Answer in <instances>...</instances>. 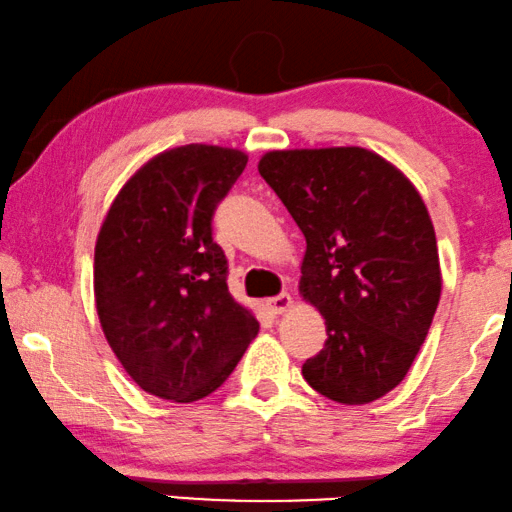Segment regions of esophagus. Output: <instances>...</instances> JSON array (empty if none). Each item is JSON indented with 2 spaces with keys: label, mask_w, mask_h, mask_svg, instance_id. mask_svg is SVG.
<instances>
[{
  "label": "esophagus",
  "mask_w": 512,
  "mask_h": 512,
  "mask_svg": "<svg viewBox=\"0 0 512 512\" xmlns=\"http://www.w3.org/2000/svg\"><path fill=\"white\" fill-rule=\"evenodd\" d=\"M266 306H269V311L273 315H280V313H285L287 308L292 306V297L287 292H283V294H278V297H273V299L266 301Z\"/></svg>",
  "instance_id": "esophagus-1"
}]
</instances>
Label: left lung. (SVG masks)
<instances>
[{
  "label": "left lung",
  "mask_w": 512,
  "mask_h": 512,
  "mask_svg": "<svg viewBox=\"0 0 512 512\" xmlns=\"http://www.w3.org/2000/svg\"><path fill=\"white\" fill-rule=\"evenodd\" d=\"M257 169L306 236L299 292L327 325L325 348L301 366L306 383L348 406L385 397L406 378L441 299L422 197L355 146L273 150Z\"/></svg>",
  "instance_id": "obj_1"
}]
</instances>
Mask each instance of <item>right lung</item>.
<instances>
[{"label":"right lung","mask_w":512,"mask_h":512,"mask_svg":"<svg viewBox=\"0 0 512 512\" xmlns=\"http://www.w3.org/2000/svg\"><path fill=\"white\" fill-rule=\"evenodd\" d=\"M246 153L190 143L136 171L95 246V301L106 341L136 385L160 399H204L257 336L255 315L227 287L213 213Z\"/></svg>","instance_id":"right-lung-1"}]
</instances>
